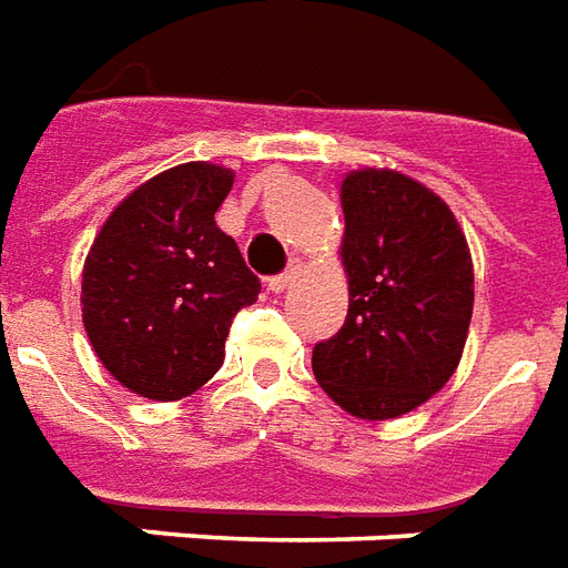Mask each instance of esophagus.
Listing matches in <instances>:
<instances>
[{"mask_svg":"<svg viewBox=\"0 0 568 568\" xmlns=\"http://www.w3.org/2000/svg\"><path fill=\"white\" fill-rule=\"evenodd\" d=\"M297 273H301V262H292V264H288V267H285L283 273H276V276H271V280H267V288L280 295V292H285L288 285L295 283Z\"/></svg>","mask_w":568,"mask_h":568,"instance_id":"1","label":"esophagus"}]
</instances>
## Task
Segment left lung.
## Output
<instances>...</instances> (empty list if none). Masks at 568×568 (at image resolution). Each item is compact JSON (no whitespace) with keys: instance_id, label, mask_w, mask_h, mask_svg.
<instances>
[{"instance_id":"1","label":"left lung","mask_w":568,"mask_h":568,"mask_svg":"<svg viewBox=\"0 0 568 568\" xmlns=\"http://www.w3.org/2000/svg\"><path fill=\"white\" fill-rule=\"evenodd\" d=\"M339 201L348 313L313 348V373L346 413L385 422L430 400L457 369L473 258L448 204L400 171H352Z\"/></svg>"}]
</instances>
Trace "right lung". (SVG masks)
Returning <instances> with one entry per match:
<instances>
[{"mask_svg": "<svg viewBox=\"0 0 568 568\" xmlns=\"http://www.w3.org/2000/svg\"><path fill=\"white\" fill-rule=\"evenodd\" d=\"M234 174L186 162L120 201L83 264V327L113 379L150 400H180L222 367L231 318L258 276L216 210Z\"/></svg>", "mask_w": 568, "mask_h": 568, "instance_id": "1", "label": "right lung"}]
</instances>
